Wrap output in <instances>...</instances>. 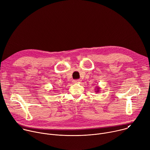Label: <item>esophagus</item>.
Instances as JSON below:
<instances>
[{
  "mask_svg": "<svg viewBox=\"0 0 150 150\" xmlns=\"http://www.w3.org/2000/svg\"><path fill=\"white\" fill-rule=\"evenodd\" d=\"M81 82V79H76V80L73 81L74 83H79V82Z\"/></svg>",
  "mask_w": 150,
  "mask_h": 150,
  "instance_id": "obj_1",
  "label": "esophagus"
}]
</instances>
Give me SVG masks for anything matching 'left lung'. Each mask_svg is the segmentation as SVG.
<instances>
[{
	"label": "left lung",
	"mask_w": 150,
	"mask_h": 150,
	"mask_svg": "<svg viewBox=\"0 0 150 150\" xmlns=\"http://www.w3.org/2000/svg\"><path fill=\"white\" fill-rule=\"evenodd\" d=\"M95 88H96V89H95V91H96V93H98L100 91V87H96Z\"/></svg>",
	"instance_id": "obj_1"
}]
</instances>
